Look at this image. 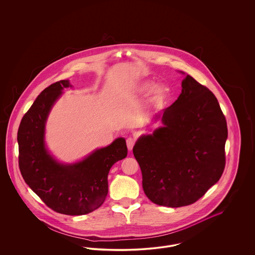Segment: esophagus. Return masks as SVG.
<instances>
[{
    "label": "esophagus",
    "instance_id": "1",
    "mask_svg": "<svg viewBox=\"0 0 255 255\" xmlns=\"http://www.w3.org/2000/svg\"><path fill=\"white\" fill-rule=\"evenodd\" d=\"M126 144H127V147H128V150L131 151L133 149V145H134V139H133V137H128L126 139Z\"/></svg>",
    "mask_w": 255,
    "mask_h": 255
}]
</instances>
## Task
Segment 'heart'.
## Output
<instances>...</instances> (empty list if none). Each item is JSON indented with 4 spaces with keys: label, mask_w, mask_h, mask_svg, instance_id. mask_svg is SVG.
Masks as SVG:
<instances>
[{
    "label": "heart",
    "mask_w": 255,
    "mask_h": 255,
    "mask_svg": "<svg viewBox=\"0 0 255 255\" xmlns=\"http://www.w3.org/2000/svg\"><path fill=\"white\" fill-rule=\"evenodd\" d=\"M155 85V82L153 80H143L136 85L133 87V92L135 95L143 96L147 93H149L150 90L152 91L150 93V103L157 109H161L165 106L170 97V89L164 84H158Z\"/></svg>",
    "instance_id": "heart-1"
}]
</instances>
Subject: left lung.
<instances>
[{"mask_svg": "<svg viewBox=\"0 0 255 255\" xmlns=\"http://www.w3.org/2000/svg\"><path fill=\"white\" fill-rule=\"evenodd\" d=\"M158 121L162 126L140 135L133 148L144 193L158 206H189L224 172L226 118L215 96L186 74L180 97L151 123Z\"/></svg>", "mask_w": 255, "mask_h": 255, "instance_id": "obj_1", "label": "left lung"}]
</instances>
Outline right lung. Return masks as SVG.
I'll list each match as a JSON object with an SVG mask.
<instances>
[{
    "label": "right lung",
    "instance_id": "1",
    "mask_svg": "<svg viewBox=\"0 0 255 255\" xmlns=\"http://www.w3.org/2000/svg\"><path fill=\"white\" fill-rule=\"evenodd\" d=\"M69 87H73L69 80H61L38 96L22 119L17 139L25 183L52 210L74 216L88 214L104 203L110 169L128 151L125 138L118 137L73 163H62L49 153L45 142L47 120Z\"/></svg>",
    "mask_w": 255,
    "mask_h": 255
}]
</instances>
